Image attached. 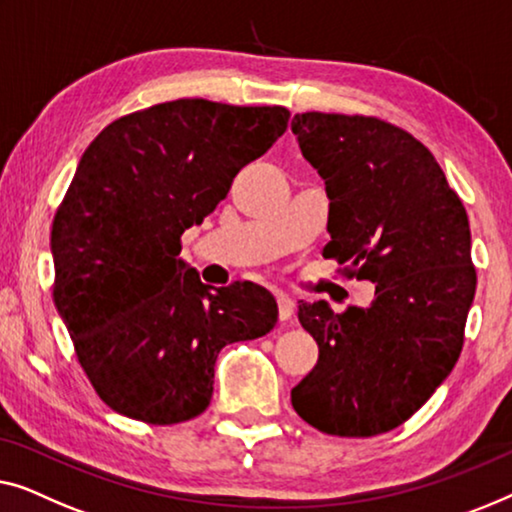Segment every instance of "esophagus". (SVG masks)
Returning <instances> with one entry per match:
<instances>
[{
	"mask_svg": "<svg viewBox=\"0 0 512 512\" xmlns=\"http://www.w3.org/2000/svg\"><path fill=\"white\" fill-rule=\"evenodd\" d=\"M276 301H278V320L280 322H287L292 320L294 315V301L287 297V294H276Z\"/></svg>",
	"mask_w": 512,
	"mask_h": 512,
	"instance_id": "esophagus-1",
	"label": "esophagus"
}]
</instances>
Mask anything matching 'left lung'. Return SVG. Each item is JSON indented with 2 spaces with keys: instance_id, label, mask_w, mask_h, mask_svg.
<instances>
[{
  "instance_id": "left-lung-1",
  "label": "left lung",
  "mask_w": 512,
  "mask_h": 512,
  "mask_svg": "<svg viewBox=\"0 0 512 512\" xmlns=\"http://www.w3.org/2000/svg\"><path fill=\"white\" fill-rule=\"evenodd\" d=\"M301 155L327 185L322 255L371 280L369 308L301 304L318 364L292 390L322 434L397 429L450 376L475 294L469 215L429 148L373 115L297 113Z\"/></svg>"
}]
</instances>
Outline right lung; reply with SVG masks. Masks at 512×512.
I'll return each mask as SVG.
<instances>
[{
  "mask_svg": "<svg viewBox=\"0 0 512 512\" xmlns=\"http://www.w3.org/2000/svg\"><path fill=\"white\" fill-rule=\"evenodd\" d=\"M287 120L285 106L176 99L113 120L83 153L50 232L53 299L115 413L192 420L211 403L218 352L276 325L269 292L239 280L208 290L178 255Z\"/></svg>",
  "mask_w": 512,
  "mask_h": 512,
  "instance_id": "obj_1",
  "label": "right lung"
}]
</instances>
